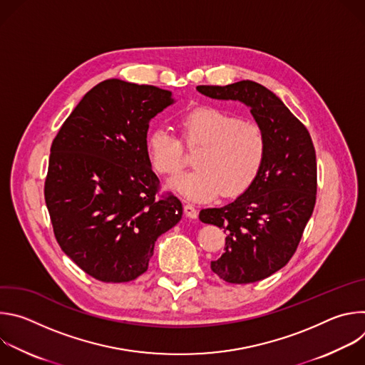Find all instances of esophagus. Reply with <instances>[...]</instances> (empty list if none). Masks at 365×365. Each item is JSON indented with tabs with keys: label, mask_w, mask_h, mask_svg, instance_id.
Returning <instances> with one entry per match:
<instances>
[{
	"label": "esophagus",
	"mask_w": 365,
	"mask_h": 365,
	"mask_svg": "<svg viewBox=\"0 0 365 365\" xmlns=\"http://www.w3.org/2000/svg\"><path fill=\"white\" fill-rule=\"evenodd\" d=\"M183 212H185V215H186L187 218H192V220H196V218H197V211L195 210V206H192V205H189V203L183 205Z\"/></svg>",
	"instance_id": "34e87169"
}]
</instances>
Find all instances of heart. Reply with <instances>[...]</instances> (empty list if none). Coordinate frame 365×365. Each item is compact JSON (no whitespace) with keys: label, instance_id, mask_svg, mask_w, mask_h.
I'll list each match as a JSON object with an SVG mask.
<instances>
[{"label":"heart","instance_id":"heart-1","mask_svg":"<svg viewBox=\"0 0 365 365\" xmlns=\"http://www.w3.org/2000/svg\"><path fill=\"white\" fill-rule=\"evenodd\" d=\"M182 137L187 145H202L195 155L196 169L175 175L166 187L187 200L203 202L215 196L242 193L263 168L267 141L263 130L251 121L217 107H197L180 117ZM154 170L178 172L183 162L182 141L165 127L154 128L145 140Z\"/></svg>","mask_w":365,"mask_h":365}]
</instances>
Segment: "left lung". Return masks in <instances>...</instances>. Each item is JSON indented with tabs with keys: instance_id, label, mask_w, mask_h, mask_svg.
<instances>
[{
	"instance_id": "obj_1",
	"label": "left lung",
	"mask_w": 365,
	"mask_h": 365,
	"mask_svg": "<svg viewBox=\"0 0 365 365\" xmlns=\"http://www.w3.org/2000/svg\"><path fill=\"white\" fill-rule=\"evenodd\" d=\"M196 89L207 98L244 103L266 135V159L255 180L234 202L199 214L203 224L228 234L225 252L211 262L212 272L228 283L259 282L289 263L314 212L315 147L306 127L263 85L240 81Z\"/></svg>"
}]
</instances>
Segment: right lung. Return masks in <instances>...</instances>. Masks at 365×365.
<instances>
[{
	"instance_id": "1",
	"label": "right lung",
	"mask_w": 365,
	"mask_h": 365,
	"mask_svg": "<svg viewBox=\"0 0 365 365\" xmlns=\"http://www.w3.org/2000/svg\"><path fill=\"white\" fill-rule=\"evenodd\" d=\"M170 91L108 79L93 86L51 143L44 199L63 252L86 274L125 283L148 269L154 242L182 220L176 196L155 199L148 124Z\"/></svg>"
}]
</instances>
